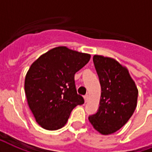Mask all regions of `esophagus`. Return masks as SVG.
Listing matches in <instances>:
<instances>
[{"label":"esophagus","mask_w":152,"mask_h":152,"mask_svg":"<svg viewBox=\"0 0 152 152\" xmlns=\"http://www.w3.org/2000/svg\"><path fill=\"white\" fill-rule=\"evenodd\" d=\"M84 100H85V102H87L89 101V95L86 94V96L84 97Z\"/></svg>","instance_id":"1"}]
</instances>
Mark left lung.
Here are the masks:
<instances>
[{
  "mask_svg": "<svg viewBox=\"0 0 152 152\" xmlns=\"http://www.w3.org/2000/svg\"><path fill=\"white\" fill-rule=\"evenodd\" d=\"M93 60L102 94L98 111L89 116V121L96 131L106 136L118 131L132 116L138 89L129 70L118 61L98 55H94Z\"/></svg>",
  "mask_w": 152,
  "mask_h": 152,
  "instance_id": "8db88e82",
  "label": "left lung"
}]
</instances>
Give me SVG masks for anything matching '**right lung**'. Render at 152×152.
<instances>
[{
	"label": "right lung",
	"instance_id": "1",
	"mask_svg": "<svg viewBox=\"0 0 152 152\" xmlns=\"http://www.w3.org/2000/svg\"><path fill=\"white\" fill-rule=\"evenodd\" d=\"M90 57L59 46L40 55L31 65L24 90L29 109L43 129L53 131L63 128L73 109L84 103L76 91L75 75Z\"/></svg>",
	"mask_w": 152,
	"mask_h": 152
}]
</instances>
